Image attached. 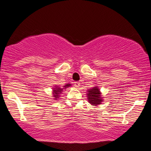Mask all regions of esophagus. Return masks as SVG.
Instances as JSON below:
<instances>
[{
	"mask_svg": "<svg viewBox=\"0 0 151 151\" xmlns=\"http://www.w3.org/2000/svg\"><path fill=\"white\" fill-rule=\"evenodd\" d=\"M74 86H75L76 87L79 88L80 87V83H79V82H75V83H74Z\"/></svg>",
	"mask_w": 151,
	"mask_h": 151,
	"instance_id": "34e87169",
	"label": "esophagus"
}]
</instances>
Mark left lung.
Masks as SVG:
<instances>
[{
  "label": "left lung",
  "instance_id": "1",
  "mask_svg": "<svg viewBox=\"0 0 151 151\" xmlns=\"http://www.w3.org/2000/svg\"><path fill=\"white\" fill-rule=\"evenodd\" d=\"M87 95L88 101L91 105L97 106V105H101L102 102H103L102 93L97 86H95V87L87 90Z\"/></svg>",
  "mask_w": 151,
  "mask_h": 151
}]
</instances>
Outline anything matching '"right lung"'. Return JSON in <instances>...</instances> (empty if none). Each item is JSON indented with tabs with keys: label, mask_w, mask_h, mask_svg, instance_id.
<instances>
[{
	"label": "right lung",
	"mask_w": 151,
	"mask_h": 151,
	"mask_svg": "<svg viewBox=\"0 0 151 151\" xmlns=\"http://www.w3.org/2000/svg\"><path fill=\"white\" fill-rule=\"evenodd\" d=\"M70 86H71V84H66L65 86H64L63 87H60L59 86H54L52 89V97H53L54 100H58L60 99V94L62 93L64 89H67V87H70Z\"/></svg>",
	"instance_id": "1"
}]
</instances>
